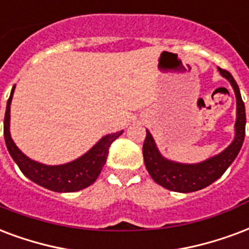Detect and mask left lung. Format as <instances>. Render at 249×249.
Here are the masks:
<instances>
[{"instance_id": "8db88e82", "label": "left lung", "mask_w": 249, "mask_h": 249, "mask_svg": "<svg viewBox=\"0 0 249 249\" xmlns=\"http://www.w3.org/2000/svg\"><path fill=\"white\" fill-rule=\"evenodd\" d=\"M219 72L231 83L236 95L237 106L236 124H235L236 134L232 143L226 150L200 163H194V165L178 163L162 157L154 143L152 134L146 130V137L142 146L145 166L148 169L153 181L157 182L158 185L167 190L177 191V193H191L207 187L224 174V171L232 163L242 149L244 136H246V107L242 100L239 86L232 78V75L223 68H219Z\"/></svg>"}]
</instances>
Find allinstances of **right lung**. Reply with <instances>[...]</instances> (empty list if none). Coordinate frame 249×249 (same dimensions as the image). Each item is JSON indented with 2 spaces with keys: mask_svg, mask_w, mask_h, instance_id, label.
Listing matches in <instances>:
<instances>
[{
  "mask_svg": "<svg viewBox=\"0 0 249 249\" xmlns=\"http://www.w3.org/2000/svg\"><path fill=\"white\" fill-rule=\"evenodd\" d=\"M13 92H14V87L6 104L5 120H3V136H5L7 150L22 173L29 179L36 182V185L51 191H56V193H73V191L83 190L96 181L107 161L110 143L123 134V130L104 136L89 152L75 161L59 165V166H47L26 157L17 148L16 143L13 142L10 130H9L10 103H12Z\"/></svg>",
  "mask_w": 249,
  "mask_h": 249,
  "instance_id": "obj_1",
  "label": "right lung"
}]
</instances>
